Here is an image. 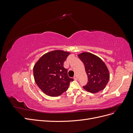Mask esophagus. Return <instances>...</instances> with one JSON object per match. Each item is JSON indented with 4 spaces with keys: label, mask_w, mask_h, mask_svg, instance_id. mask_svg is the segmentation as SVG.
Returning a JSON list of instances; mask_svg holds the SVG:
<instances>
[{
    "label": "esophagus",
    "mask_w": 133,
    "mask_h": 133,
    "mask_svg": "<svg viewBox=\"0 0 133 133\" xmlns=\"http://www.w3.org/2000/svg\"><path fill=\"white\" fill-rule=\"evenodd\" d=\"M73 79H74L75 80H77L78 79V77H77V76L76 75H75L74 77H73Z\"/></svg>",
    "instance_id": "34e87169"
}]
</instances>
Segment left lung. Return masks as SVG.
<instances>
[{
	"instance_id": "1",
	"label": "left lung",
	"mask_w": 133,
	"mask_h": 133,
	"mask_svg": "<svg viewBox=\"0 0 133 133\" xmlns=\"http://www.w3.org/2000/svg\"><path fill=\"white\" fill-rule=\"evenodd\" d=\"M78 56L84 63L88 78L87 84L83 88L91 93L104 90L110 79V73L104 62L90 52H82Z\"/></svg>"
}]
</instances>
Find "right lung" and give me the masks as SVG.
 Listing matches in <instances>:
<instances>
[{
  "label": "right lung",
  "instance_id": "1",
  "mask_svg": "<svg viewBox=\"0 0 133 133\" xmlns=\"http://www.w3.org/2000/svg\"><path fill=\"white\" fill-rule=\"evenodd\" d=\"M70 54L60 50L51 51L44 54L34 65V81L46 95L52 97L61 95L73 81L63 67V63Z\"/></svg>",
  "mask_w": 133,
  "mask_h": 133
}]
</instances>
